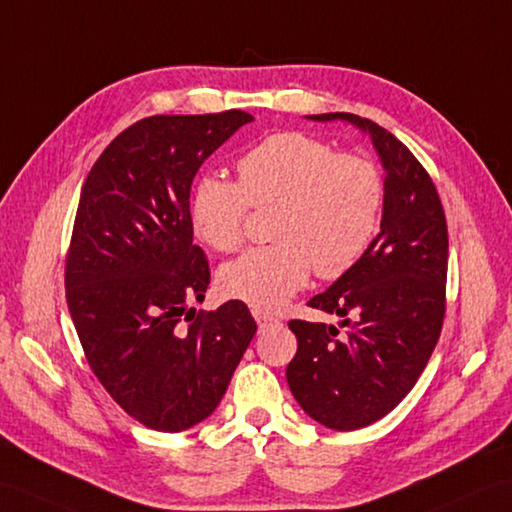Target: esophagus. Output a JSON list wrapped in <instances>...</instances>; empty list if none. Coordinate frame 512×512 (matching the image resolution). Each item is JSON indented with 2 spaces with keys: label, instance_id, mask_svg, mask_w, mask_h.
<instances>
[{
  "label": "esophagus",
  "instance_id": "34e87169",
  "mask_svg": "<svg viewBox=\"0 0 512 512\" xmlns=\"http://www.w3.org/2000/svg\"><path fill=\"white\" fill-rule=\"evenodd\" d=\"M253 316H255V320H257V325L264 329V327H268V325H272V323H277V318L272 316V314H266V312H261V310H253Z\"/></svg>",
  "mask_w": 512,
  "mask_h": 512
}]
</instances>
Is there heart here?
Here are the masks:
<instances>
[{
  "label": "heart",
  "instance_id": "b5f03b06",
  "mask_svg": "<svg viewBox=\"0 0 512 512\" xmlns=\"http://www.w3.org/2000/svg\"><path fill=\"white\" fill-rule=\"evenodd\" d=\"M384 202L373 161L336 152L305 133H277L237 161V183L202 176L189 196V222L200 242L229 253L240 246L248 205H279L275 246L251 248L220 270L224 296L272 312L310 279H338L371 244Z\"/></svg>",
  "mask_w": 512,
  "mask_h": 512
}]
</instances>
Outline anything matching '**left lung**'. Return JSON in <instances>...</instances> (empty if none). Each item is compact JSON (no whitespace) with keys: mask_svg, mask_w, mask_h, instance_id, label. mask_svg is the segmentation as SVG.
<instances>
[{"mask_svg":"<svg viewBox=\"0 0 512 512\" xmlns=\"http://www.w3.org/2000/svg\"><path fill=\"white\" fill-rule=\"evenodd\" d=\"M347 122L368 135L384 168L382 224L351 270L307 305L340 327L290 320L299 340L288 386L329 430L351 432L395 410L417 384L441 336L447 222L432 178L386 128L353 113L305 115Z\"/></svg>","mask_w":512,"mask_h":512,"instance_id":"left-lung-1","label":"left lung"}]
</instances>
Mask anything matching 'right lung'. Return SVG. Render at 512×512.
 <instances>
[{"mask_svg": "<svg viewBox=\"0 0 512 512\" xmlns=\"http://www.w3.org/2000/svg\"><path fill=\"white\" fill-rule=\"evenodd\" d=\"M253 115H154L117 135L80 192L67 255L71 320L91 371L130 417L183 432L218 408L257 323L242 301L213 312L189 189Z\"/></svg>", "mask_w": 512, "mask_h": 512, "instance_id": "obj_1", "label": "right lung"}]
</instances>
